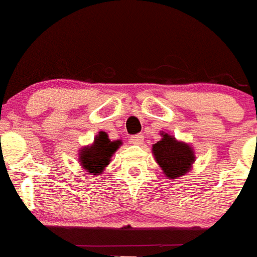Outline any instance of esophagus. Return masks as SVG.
<instances>
[{"label":"esophagus","instance_id":"esophagus-1","mask_svg":"<svg viewBox=\"0 0 257 257\" xmlns=\"http://www.w3.org/2000/svg\"><path fill=\"white\" fill-rule=\"evenodd\" d=\"M143 139H144V137L142 135V134H137V135H133V137L130 138V143L139 146V144L143 143Z\"/></svg>","mask_w":257,"mask_h":257}]
</instances>
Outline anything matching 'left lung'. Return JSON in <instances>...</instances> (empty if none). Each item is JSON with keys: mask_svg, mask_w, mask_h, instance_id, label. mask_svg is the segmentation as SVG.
I'll use <instances>...</instances> for the list:
<instances>
[{"mask_svg": "<svg viewBox=\"0 0 257 257\" xmlns=\"http://www.w3.org/2000/svg\"><path fill=\"white\" fill-rule=\"evenodd\" d=\"M162 135V141H159L152 147L156 162L168 179H176L185 175L194 162L193 150L188 144L177 142L168 134Z\"/></svg>", "mask_w": 257, "mask_h": 257, "instance_id": "left-lung-1", "label": "left lung"}]
</instances>
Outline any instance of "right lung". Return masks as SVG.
Wrapping results in <instances>:
<instances>
[{"label": "right lung", "instance_id": "add662e5", "mask_svg": "<svg viewBox=\"0 0 257 257\" xmlns=\"http://www.w3.org/2000/svg\"><path fill=\"white\" fill-rule=\"evenodd\" d=\"M122 144L120 141L111 142L106 133H99L90 147L82 148L80 152V163L82 168L90 175H98L110 163V158Z\"/></svg>", "mask_w": 257, "mask_h": 257}]
</instances>
